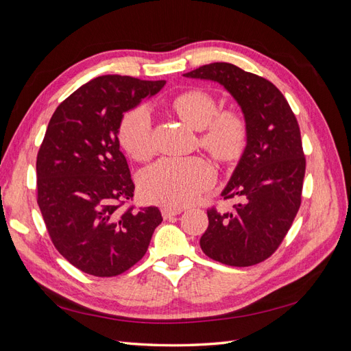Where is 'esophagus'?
Segmentation results:
<instances>
[{
  "label": "esophagus",
  "mask_w": 351,
  "mask_h": 351,
  "mask_svg": "<svg viewBox=\"0 0 351 351\" xmlns=\"http://www.w3.org/2000/svg\"><path fill=\"white\" fill-rule=\"evenodd\" d=\"M161 212H162V217H164L165 219H168V218L176 217V215H178V214H182L183 208H168V206H167V208H162Z\"/></svg>",
  "instance_id": "obj_1"
}]
</instances>
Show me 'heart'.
<instances>
[{"label": "heart", "instance_id": "heart-1", "mask_svg": "<svg viewBox=\"0 0 351 351\" xmlns=\"http://www.w3.org/2000/svg\"><path fill=\"white\" fill-rule=\"evenodd\" d=\"M171 105L187 125L200 130L202 147L217 161L231 164L243 155L249 141V125L243 112L232 108L218 111L214 95L202 89L180 93ZM120 142L136 159H146L154 154L152 117L143 105L123 117ZM214 182V168L205 159L162 158L145 169L139 186L147 200L178 208L193 202Z\"/></svg>", "mask_w": 351, "mask_h": 351}]
</instances>
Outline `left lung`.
Instances as JSON below:
<instances>
[{
  "instance_id": "left-lung-1",
  "label": "left lung",
  "mask_w": 351,
  "mask_h": 351,
  "mask_svg": "<svg viewBox=\"0 0 351 351\" xmlns=\"http://www.w3.org/2000/svg\"><path fill=\"white\" fill-rule=\"evenodd\" d=\"M183 76L222 84L247 120V146L221 193L240 202L230 212L208 209L200 247L230 267H252L278 249L302 204L306 158L299 123L274 83L230 62Z\"/></svg>"
}]
</instances>
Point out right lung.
Masks as SVG:
<instances>
[{"instance_id": "right-lung-1", "label": "right lung", "mask_w": 351, "mask_h": 351, "mask_svg": "<svg viewBox=\"0 0 351 351\" xmlns=\"http://www.w3.org/2000/svg\"><path fill=\"white\" fill-rule=\"evenodd\" d=\"M165 80L108 74L83 84L52 114L36 158L38 205L56 249L73 267L115 277L139 262L162 215L123 209L134 183L120 151L123 114Z\"/></svg>"}]
</instances>
